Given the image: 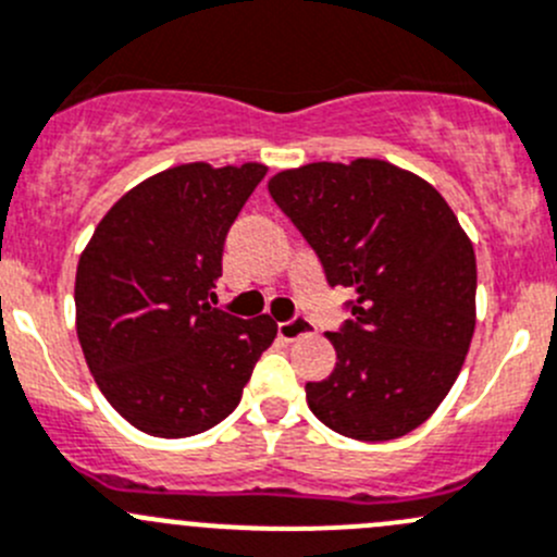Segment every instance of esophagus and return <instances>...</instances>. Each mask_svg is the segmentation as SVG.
<instances>
[{
  "label": "esophagus",
  "mask_w": 557,
  "mask_h": 557,
  "mask_svg": "<svg viewBox=\"0 0 557 557\" xmlns=\"http://www.w3.org/2000/svg\"><path fill=\"white\" fill-rule=\"evenodd\" d=\"M310 332H312V323L307 321L305 315H299V312H296L290 321L277 323V334H280V339H285V343H294V339L305 337V334H310Z\"/></svg>",
  "instance_id": "34e87169"
}]
</instances>
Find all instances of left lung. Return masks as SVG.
<instances>
[{
  "mask_svg": "<svg viewBox=\"0 0 557 557\" xmlns=\"http://www.w3.org/2000/svg\"><path fill=\"white\" fill-rule=\"evenodd\" d=\"M269 196L354 294L329 332L337 364L307 405L356 441L408 435L444 403L476 326V256L433 185L383 160L310 163L269 180Z\"/></svg>",
  "mask_w": 557,
  "mask_h": 557,
  "instance_id": "8db88e82",
  "label": "left lung"
}]
</instances>
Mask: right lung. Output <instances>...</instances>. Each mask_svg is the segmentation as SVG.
<instances>
[{"label":"right lung","mask_w":557,"mask_h":557,"mask_svg":"<svg viewBox=\"0 0 557 557\" xmlns=\"http://www.w3.org/2000/svg\"><path fill=\"white\" fill-rule=\"evenodd\" d=\"M267 165L169 169L119 198L75 272L81 350L141 433L187 438L239 405L277 323L218 307L223 245Z\"/></svg>","instance_id":"obj_1"}]
</instances>
